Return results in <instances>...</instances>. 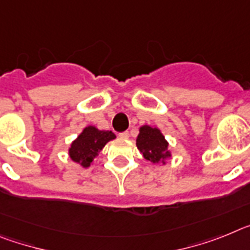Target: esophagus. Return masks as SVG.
<instances>
[{
	"label": "esophagus",
	"instance_id": "esophagus-1",
	"mask_svg": "<svg viewBox=\"0 0 250 250\" xmlns=\"http://www.w3.org/2000/svg\"><path fill=\"white\" fill-rule=\"evenodd\" d=\"M118 136L121 138H122V140H128V137H129V133H128V132L125 131V132H122V133H119Z\"/></svg>",
	"mask_w": 250,
	"mask_h": 250
}]
</instances>
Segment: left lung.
Instances as JSON below:
<instances>
[{
  "mask_svg": "<svg viewBox=\"0 0 250 250\" xmlns=\"http://www.w3.org/2000/svg\"><path fill=\"white\" fill-rule=\"evenodd\" d=\"M140 133L136 140V146L140 152L152 165H166L167 160L172 156L168 149V142L157 127L143 125L140 127Z\"/></svg>",
  "mask_w": 250,
  "mask_h": 250,
  "instance_id": "8db88e82",
  "label": "left lung"
}]
</instances>
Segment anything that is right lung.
Here are the masks:
<instances>
[{"label": "right lung", "mask_w": 250, "mask_h": 250, "mask_svg": "<svg viewBox=\"0 0 250 250\" xmlns=\"http://www.w3.org/2000/svg\"><path fill=\"white\" fill-rule=\"evenodd\" d=\"M116 134L110 131H101L95 125H86L80 132L77 140L70 143L68 155L75 164L83 168H88L93 165L94 158L104 148L109 141L114 140Z\"/></svg>", "instance_id": "right-lung-1"}]
</instances>
